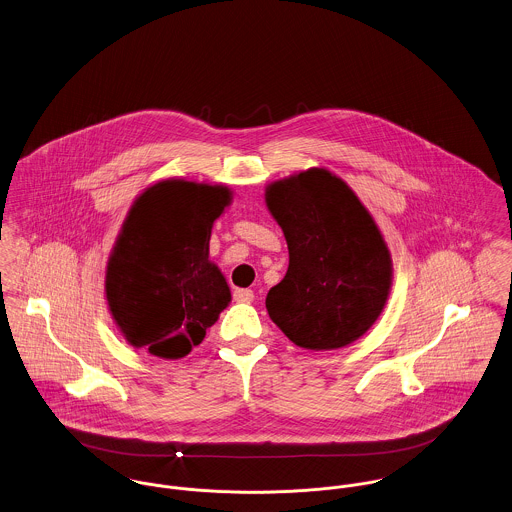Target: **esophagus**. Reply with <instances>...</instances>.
Here are the masks:
<instances>
[{"instance_id": "obj_1", "label": "esophagus", "mask_w": 512, "mask_h": 512, "mask_svg": "<svg viewBox=\"0 0 512 512\" xmlns=\"http://www.w3.org/2000/svg\"><path fill=\"white\" fill-rule=\"evenodd\" d=\"M253 298H255V294L249 288H236L234 290V300L239 302V304H251Z\"/></svg>"}]
</instances>
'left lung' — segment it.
I'll list each match as a JSON object with an SVG mask.
<instances>
[{
    "label": "left lung",
    "instance_id": "left-lung-1",
    "mask_svg": "<svg viewBox=\"0 0 512 512\" xmlns=\"http://www.w3.org/2000/svg\"><path fill=\"white\" fill-rule=\"evenodd\" d=\"M265 202L288 243V271L267 312L298 347L335 351L360 339L390 298L388 243L353 189L325 167L267 185Z\"/></svg>",
    "mask_w": 512,
    "mask_h": 512
}]
</instances>
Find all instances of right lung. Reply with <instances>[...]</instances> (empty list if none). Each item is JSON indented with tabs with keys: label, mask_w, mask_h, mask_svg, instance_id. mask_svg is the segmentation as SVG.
I'll use <instances>...</instances> for the list:
<instances>
[{
	"label": "right lung",
	"mask_w": 512,
	"mask_h": 512,
	"mask_svg": "<svg viewBox=\"0 0 512 512\" xmlns=\"http://www.w3.org/2000/svg\"><path fill=\"white\" fill-rule=\"evenodd\" d=\"M232 198L222 183L163 179L134 200L105 271L109 312L130 347L183 358L228 308L230 286L208 249Z\"/></svg>",
	"instance_id": "add662e5"
}]
</instances>
